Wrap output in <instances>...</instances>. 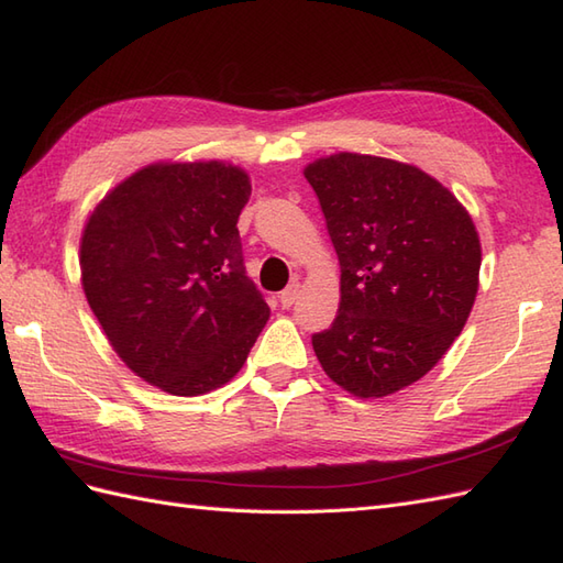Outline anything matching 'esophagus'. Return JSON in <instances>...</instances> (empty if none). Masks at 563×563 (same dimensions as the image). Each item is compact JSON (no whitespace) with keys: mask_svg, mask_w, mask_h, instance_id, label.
<instances>
[{"mask_svg":"<svg viewBox=\"0 0 563 563\" xmlns=\"http://www.w3.org/2000/svg\"><path fill=\"white\" fill-rule=\"evenodd\" d=\"M297 297H299V285L292 283V285H287L285 290L278 295V302H280L283 309H290L297 302Z\"/></svg>","mask_w":563,"mask_h":563,"instance_id":"esophagus-1","label":"esophagus"}]
</instances>
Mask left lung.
<instances>
[{
  "label": "left lung",
  "instance_id": "8db88e82",
  "mask_svg": "<svg viewBox=\"0 0 563 563\" xmlns=\"http://www.w3.org/2000/svg\"><path fill=\"white\" fill-rule=\"evenodd\" d=\"M341 261V307L311 335L323 372L360 398L415 384L475 305L482 246L455 196L420 167L335 153L305 167Z\"/></svg>",
  "mask_w": 563,
  "mask_h": 563
}]
</instances>
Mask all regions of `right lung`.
Returning <instances> with one entry per match:
<instances>
[{
    "mask_svg": "<svg viewBox=\"0 0 563 563\" xmlns=\"http://www.w3.org/2000/svg\"><path fill=\"white\" fill-rule=\"evenodd\" d=\"M250 175L220 161L155 163L90 213L81 280L117 355L173 396L242 369L271 309L244 271L238 220Z\"/></svg>",
    "mask_w": 563,
    "mask_h": 563,
    "instance_id": "obj_1",
    "label": "right lung"
}]
</instances>
